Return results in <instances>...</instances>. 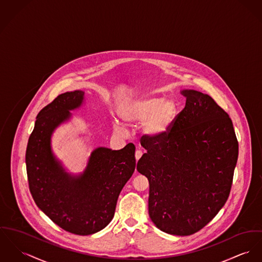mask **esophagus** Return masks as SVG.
Instances as JSON below:
<instances>
[{"instance_id":"obj_1","label":"esophagus","mask_w":262,"mask_h":262,"mask_svg":"<svg viewBox=\"0 0 262 262\" xmlns=\"http://www.w3.org/2000/svg\"><path fill=\"white\" fill-rule=\"evenodd\" d=\"M141 156H142V151H141V149H138V150L136 151V160L139 161V160L141 159Z\"/></svg>"}]
</instances>
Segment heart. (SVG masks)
<instances>
[{"label": "heart", "mask_w": 262, "mask_h": 262, "mask_svg": "<svg viewBox=\"0 0 262 262\" xmlns=\"http://www.w3.org/2000/svg\"><path fill=\"white\" fill-rule=\"evenodd\" d=\"M176 101L161 97L147 96L126 101L120 110L122 121L129 125L142 123L143 133L150 138H160L169 132L178 118ZM115 129L123 134L124 128L116 124Z\"/></svg>", "instance_id": "b5f03b06"}]
</instances>
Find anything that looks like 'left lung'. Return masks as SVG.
Returning a JSON list of instances; mask_svg holds the SVG:
<instances>
[{"mask_svg":"<svg viewBox=\"0 0 262 262\" xmlns=\"http://www.w3.org/2000/svg\"><path fill=\"white\" fill-rule=\"evenodd\" d=\"M184 108L168 133L143 139L137 169L149 182L148 213L161 231L190 235L229 196L238 157L231 119L208 95L184 90Z\"/></svg>","mask_w":262,"mask_h":262,"instance_id":"obj_1","label":"left lung"}]
</instances>
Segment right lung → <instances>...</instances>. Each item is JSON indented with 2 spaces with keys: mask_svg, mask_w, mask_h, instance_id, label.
Listing matches in <instances>:
<instances>
[{
  "mask_svg": "<svg viewBox=\"0 0 262 262\" xmlns=\"http://www.w3.org/2000/svg\"><path fill=\"white\" fill-rule=\"evenodd\" d=\"M83 95L67 92L41 108L26 150L29 187L36 204L60 228L78 235L96 233L111 222L121 189L136 169L134 143L120 150L95 149L79 177L67 173L55 159L51 136L71 118L70 111L81 105Z\"/></svg>",
  "mask_w": 262,
  "mask_h": 262,
  "instance_id": "add662e5",
  "label": "right lung"
}]
</instances>
